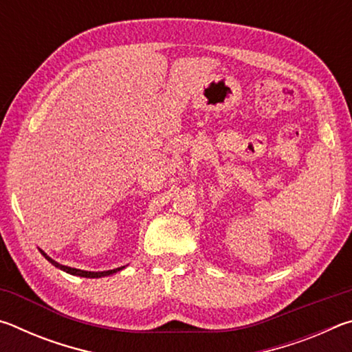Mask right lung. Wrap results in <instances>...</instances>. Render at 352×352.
I'll use <instances>...</instances> for the list:
<instances>
[{"mask_svg": "<svg viewBox=\"0 0 352 352\" xmlns=\"http://www.w3.org/2000/svg\"><path fill=\"white\" fill-rule=\"evenodd\" d=\"M40 253L45 256V258L51 262L52 265L57 267V269H60L63 272L69 273V275H76V276H83V278H102V276H109V275H113V273H116L119 270H122L124 267H118V269H113V270H105V272H85V270H79V269H73V267H68V265H62L58 264V262H56L54 259H51L50 256H47L43 250H40Z\"/></svg>", "mask_w": 352, "mask_h": 352, "instance_id": "1", "label": "right lung"}]
</instances>
